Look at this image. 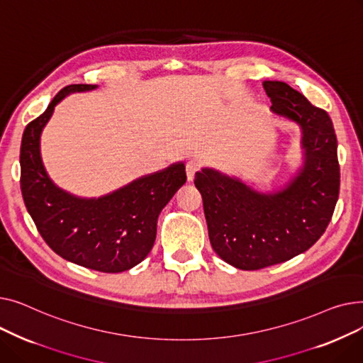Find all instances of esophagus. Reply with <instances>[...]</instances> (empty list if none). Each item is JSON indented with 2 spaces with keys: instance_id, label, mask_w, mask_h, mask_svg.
<instances>
[{
  "instance_id": "esophagus-1",
  "label": "esophagus",
  "mask_w": 363,
  "mask_h": 363,
  "mask_svg": "<svg viewBox=\"0 0 363 363\" xmlns=\"http://www.w3.org/2000/svg\"><path fill=\"white\" fill-rule=\"evenodd\" d=\"M185 170H186V178L188 181H193L197 172L200 170V163L197 160H189L185 166Z\"/></svg>"
}]
</instances>
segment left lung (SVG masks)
Wrapping results in <instances>:
<instances>
[{"label": "left lung", "instance_id": "1", "mask_svg": "<svg viewBox=\"0 0 363 363\" xmlns=\"http://www.w3.org/2000/svg\"><path fill=\"white\" fill-rule=\"evenodd\" d=\"M272 111L297 122L304 167L282 191L260 194L212 169L197 172L208 238L238 269L257 271L306 252L325 233L340 193L337 137L325 110L284 82L264 81Z\"/></svg>", "mask_w": 363, "mask_h": 363}]
</instances>
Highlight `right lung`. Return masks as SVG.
Instances as JSON below:
<instances>
[{"label": "right lung", "instance_id": "add662e5", "mask_svg": "<svg viewBox=\"0 0 363 363\" xmlns=\"http://www.w3.org/2000/svg\"><path fill=\"white\" fill-rule=\"evenodd\" d=\"M92 88L81 84L63 88L41 116L26 125L21 145V189L36 230L52 252L84 268L118 274L147 257L156 240L159 213L185 184L186 175L184 164L178 163L99 200L76 199L57 188L41 162V130L66 94Z\"/></svg>", "mask_w": 363, "mask_h": 363}]
</instances>
